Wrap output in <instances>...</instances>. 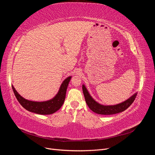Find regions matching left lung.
Wrapping results in <instances>:
<instances>
[{"label": "left lung", "mask_w": 155, "mask_h": 155, "mask_svg": "<svg viewBox=\"0 0 155 155\" xmlns=\"http://www.w3.org/2000/svg\"><path fill=\"white\" fill-rule=\"evenodd\" d=\"M82 88L85 101L88 107L90 108V109L97 114L103 115L114 114L124 111L133 104L135 100L136 96L137 95V93H136L129 97L128 100L115 105H103L98 104L94 100H93V98L89 94L85 85H83Z\"/></svg>", "instance_id": "1"}]
</instances>
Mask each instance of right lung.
I'll use <instances>...</instances> for the list:
<instances>
[{"label": "right lung", "instance_id": "add662e5", "mask_svg": "<svg viewBox=\"0 0 155 155\" xmlns=\"http://www.w3.org/2000/svg\"><path fill=\"white\" fill-rule=\"evenodd\" d=\"M70 79H71V76L65 79L61 85L59 91L56 96L53 99L46 101L37 102L29 101L19 95V94L17 92L13 86H12V89L18 101L27 110L39 114H51L58 110L63 105L65 97H66L67 89Z\"/></svg>", "mask_w": 155, "mask_h": 155}]
</instances>
